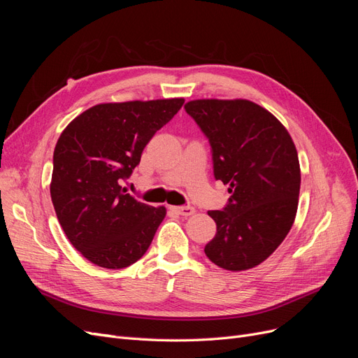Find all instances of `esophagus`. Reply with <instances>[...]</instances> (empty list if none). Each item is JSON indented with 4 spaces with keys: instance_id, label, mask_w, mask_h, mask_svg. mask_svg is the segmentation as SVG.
<instances>
[{
    "instance_id": "34e87169",
    "label": "esophagus",
    "mask_w": 358,
    "mask_h": 358,
    "mask_svg": "<svg viewBox=\"0 0 358 358\" xmlns=\"http://www.w3.org/2000/svg\"><path fill=\"white\" fill-rule=\"evenodd\" d=\"M170 210L182 216H189L196 212V209H194L192 206H170Z\"/></svg>"
}]
</instances>
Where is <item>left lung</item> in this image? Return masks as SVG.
<instances>
[{"label": "left lung", "mask_w": 358, "mask_h": 358, "mask_svg": "<svg viewBox=\"0 0 358 358\" xmlns=\"http://www.w3.org/2000/svg\"><path fill=\"white\" fill-rule=\"evenodd\" d=\"M185 110L209 138L215 179L231 194L222 210L208 212L216 234L204 254L231 272L252 268L276 251L296 218L294 142L272 113L249 100H194Z\"/></svg>", "instance_id": "1"}]
</instances>
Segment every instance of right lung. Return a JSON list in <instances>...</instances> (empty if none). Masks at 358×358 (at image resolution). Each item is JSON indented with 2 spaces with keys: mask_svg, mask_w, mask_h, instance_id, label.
Segmentation results:
<instances>
[{
  "mask_svg": "<svg viewBox=\"0 0 358 358\" xmlns=\"http://www.w3.org/2000/svg\"><path fill=\"white\" fill-rule=\"evenodd\" d=\"M183 99L96 104L64 129L53 150L50 197L70 243L91 263L124 268L142 258L166 208L137 201L122 182Z\"/></svg>",
  "mask_w": 358,
  "mask_h": 358,
  "instance_id": "add662e5",
  "label": "right lung"
}]
</instances>
